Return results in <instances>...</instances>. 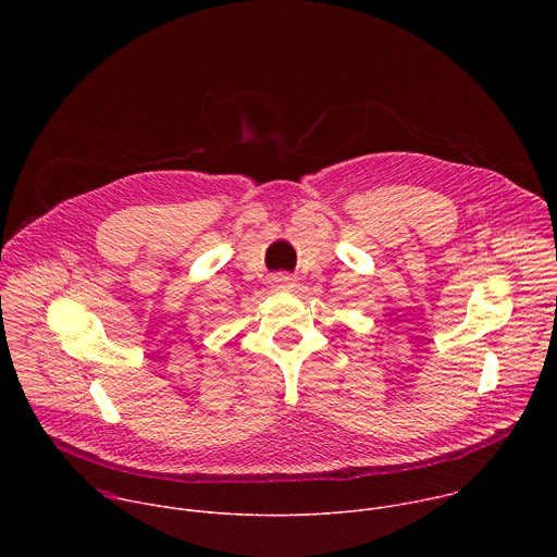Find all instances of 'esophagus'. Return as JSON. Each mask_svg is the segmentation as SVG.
<instances>
[{
	"label": "esophagus",
	"instance_id": "esophagus-1",
	"mask_svg": "<svg viewBox=\"0 0 557 557\" xmlns=\"http://www.w3.org/2000/svg\"><path fill=\"white\" fill-rule=\"evenodd\" d=\"M275 284L280 286V288H293V277L290 275H286V273H280V275H275Z\"/></svg>",
	"mask_w": 557,
	"mask_h": 557
}]
</instances>
